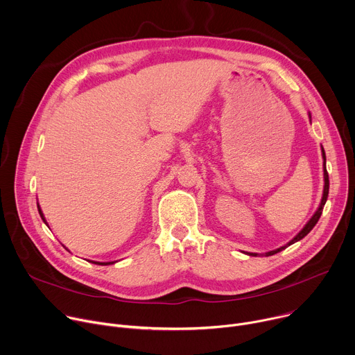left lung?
Here are the masks:
<instances>
[{"mask_svg": "<svg viewBox=\"0 0 355 355\" xmlns=\"http://www.w3.org/2000/svg\"><path fill=\"white\" fill-rule=\"evenodd\" d=\"M322 157H323V176H324V187H323V196H322V201H320V205H319V208L316 209V212L313 214V217L308 221V224L302 228V231L293 239V241H290L286 246H281V248H278V249H275V250H271V252H267L266 253V256H271V254H275V253H278V252H281V250H284L286 248H288L290 245H293V243H295V242H298V241H301L302 238H305L312 230H313V227L318 224V221H319V218H320V216H322V211H323V207H324V204H326V200H327V196H329V173H327V171H326V154H324V150H323V147H322ZM249 256H257L256 253H248Z\"/></svg>", "mask_w": 355, "mask_h": 355, "instance_id": "1", "label": "left lung"}]
</instances>
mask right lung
<instances>
[{
  "label": "right lung",
  "instance_id": "obj_1",
  "mask_svg": "<svg viewBox=\"0 0 355 355\" xmlns=\"http://www.w3.org/2000/svg\"><path fill=\"white\" fill-rule=\"evenodd\" d=\"M37 209H39V214H40L42 220L44 221V224H47V223H46V220H44V216H43V212H42V209H40V207H39V204H37ZM65 249H67V248H65ZM92 263H95V264H102V266H107V264H113L114 261H107V263H99V261H92Z\"/></svg>",
  "mask_w": 355,
  "mask_h": 355
}]
</instances>
